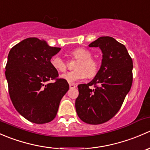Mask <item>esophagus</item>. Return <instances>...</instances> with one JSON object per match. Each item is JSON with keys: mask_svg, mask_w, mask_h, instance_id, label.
<instances>
[{"mask_svg": "<svg viewBox=\"0 0 150 150\" xmlns=\"http://www.w3.org/2000/svg\"><path fill=\"white\" fill-rule=\"evenodd\" d=\"M75 87H76V86H75V84H74V83H69V88H70V89L75 88Z\"/></svg>", "mask_w": 150, "mask_h": 150, "instance_id": "1", "label": "esophagus"}]
</instances>
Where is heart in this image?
<instances>
[{
    "mask_svg": "<svg viewBox=\"0 0 150 150\" xmlns=\"http://www.w3.org/2000/svg\"><path fill=\"white\" fill-rule=\"evenodd\" d=\"M71 56L78 62L75 65V70L66 72L61 75L62 78L67 82L72 83L87 78H93L99 71V62L92 58V54L88 49L78 48L70 53ZM51 66L58 72H65L67 64L62 58L58 55H54L50 59Z\"/></svg>",
    "mask_w": 150,
    "mask_h": 150,
    "instance_id": "1",
    "label": "heart"
}]
</instances>
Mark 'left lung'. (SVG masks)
<instances>
[{
    "mask_svg": "<svg viewBox=\"0 0 150 150\" xmlns=\"http://www.w3.org/2000/svg\"><path fill=\"white\" fill-rule=\"evenodd\" d=\"M88 46L102 50V65L90 83L78 86L75 109L81 120L98 125L110 120L121 107L132 85L133 61L125 46L112 37H100Z\"/></svg>",
    "mask_w": 150,
    "mask_h": 150,
    "instance_id": "obj_1",
    "label": "left lung"
}]
</instances>
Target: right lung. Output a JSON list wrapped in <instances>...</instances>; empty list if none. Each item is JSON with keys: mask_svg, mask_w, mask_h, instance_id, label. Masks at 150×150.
Here are the masks:
<instances>
[{"mask_svg": "<svg viewBox=\"0 0 150 150\" xmlns=\"http://www.w3.org/2000/svg\"><path fill=\"white\" fill-rule=\"evenodd\" d=\"M60 50L37 38L25 39L10 50L5 72L9 96L16 111L29 121L43 124L54 120L69 90L67 81L58 78L50 63Z\"/></svg>", "mask_w": 150, "mask_h": 150, "instance_id": "add662e5", "label": "right lung"}]
</instances>
